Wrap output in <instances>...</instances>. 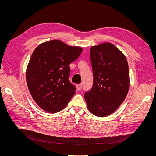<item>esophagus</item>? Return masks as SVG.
Returning <instances> with one entry per match:
<instances>
[{
  "instance_id": "obj_1",
  "label": "esophagus",
  "mask_w": 156,
  "mask_h": 156,
  "mask_svg": "<svg viewBox=\"0 0 156 156\" xmlns=\"http://www.w3.org/2000/svg\"><path fill=\"white\" fill-rule=\"evenodd\" d=\"M77 89L79 90H81L82 89V84H79L77 85Z\"/></svg>"
}]
</instances>
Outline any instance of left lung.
I'll use <instances>...</instances> for the list:
<instances>
[{
  "label": "left lung",
  "mask_w": 156,
  "mask_h": 156,
  "mask_svg": "<svg viewBox=\"0 0 156 156\" xmlns=\"http://www.w3.org/2000/svg\"><path fill=\"white\" fill-rule=\"evenodd\" d=\"M90 60L93 85L84 99L93 115L107 116L119 107L128 92V64L124 55L110 43L92 47Z\"/></svg>",
  "instance_id": "left-lung-1"
}]
</instances>
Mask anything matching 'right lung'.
I'll return each instance as SVG.
<instances>
[{
    "label": "right lung",
    "instance_id": "add662e5",
    "mask_svg": "<svg viewBox=\"0 0 156 156\" xmlns=\"http://www.w3.org/2000/svg\"><path fill=\"white\" fill-rule=\"evenodd\" d=\"M79 47L69 46L58 40L40 44L27 66L28 88L37 105L49 112H57L68 105L76 87L70 82V63L82 53Z\"/></svg>",
    "mask_w": 156,
    "mask_h": 156
}]
</instances>
